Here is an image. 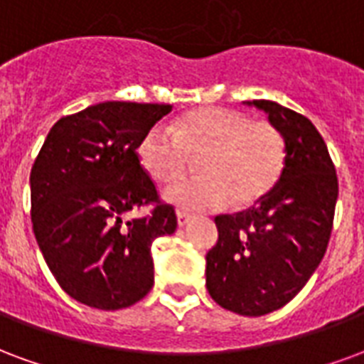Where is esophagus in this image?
Instances as JSON below:
<instances>
[{
  "mask_svg": "<svg viewBox=\"0 0 364 364\" xmlns=\"http://www.w3.org/2000/svg\"><path fill=\"white\" fill-rule=\"evenodd\" d=\"M176 219H178V227H184V225H188V223L192 221V215L184 213V211H178V213H176Z\"/></svg>",
  "mask_w": 364,
  "mask_h": 364,
  "instance_id": "1",
  "label": "esophagus"
}]
</instances>
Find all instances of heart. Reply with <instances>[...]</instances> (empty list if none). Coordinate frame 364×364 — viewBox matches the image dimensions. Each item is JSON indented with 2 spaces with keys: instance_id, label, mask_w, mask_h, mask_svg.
Returning <instances> with one entry per match:
<instances>
[{
  "instance_id": "b5f03b06",
  "label": "heart",
  "mask_w": 364,
  "mask_h": 364,
  "mask_svg": "<svg viewBox=\"0 0 364 364\" xmlns=\"http://www.w3.org/2000/svg\"><path fill=\"white\" fill-rule=\"evenodd\" d=\"M139 166L159 184L184 176L190 159H201L203 178L178 182L164 200L180 209L208 211L252 208L279 184L287 164L285 139L266 120L225 106H203L180 116L168 127H149L135 147Z\"/></svg>"
}]
</instances>
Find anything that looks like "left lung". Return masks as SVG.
<instances>
[{"mask_svg":"<svg viewBox=\"0 0 364 364\" xmlns=\"http://www.w3.org/2000/svg\"><path fill=\"white\" fill-rule=\"evenodd\" d=\"M285 139L279 184L254 208L217 215L205 285L219 306L264 316L285 306L316 272L330 242L338 176L314 124L273 100H252Z\"/></svg>","mask_w":364,"mask_h":364,"instance_id":"8db88e82","label":"left lung"}]
</instances>
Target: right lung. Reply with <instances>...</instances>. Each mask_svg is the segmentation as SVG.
I'll return each mask as SVG.
<instances>
[{
  "mask_svg": "<svg viewBox=\"0 0 364 364\" xmlns=\"http://www.w3.org/2000/svg\"><path fill=\"white\" fill-rule=\"evenodd\" d=\"M171 105L100 102L55 122L31 171V219L42 256L71 299L120 310L153 287L151 244L176 230L135 155ZM149 215L127 220L132 208Z\"/></svg>",
  "mask_w": 364,
  "mask_h": 364,
  "instance_id": "add662e5",
  "label": "right lung"
}]
</instances>
